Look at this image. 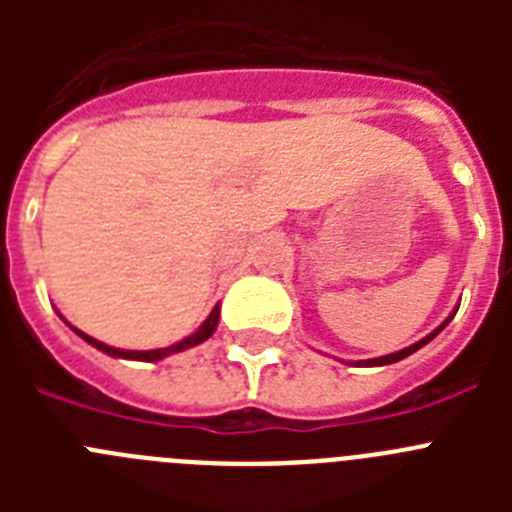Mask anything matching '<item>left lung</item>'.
Wrapping results in <instances>:
<instances>
[{"label":"left lung","instance_id":"obj_1","mask_svg":"<svg viewBox=\"0 0 512 512\" xmlns=\"http://www.w3.org/2000/svg\"><path fill=\"white\" fill-rule=\"evenodd\" d=\"M451 320V318H449ZM449 320H446V323L441 325V328H436L431 333V336H425L423 341H418V343H413V346H408V348H402V351H397V354H387V356H379V359H369V361H364L366 366H384V364H395V361H400V359H405V356H410V354H415V351H418V348H423L425 343L428 341H433V338L438 336V333H441L443 328H446V325H449Z\"/></svg>","mask_w":512,"mask_h":512}]
</instances>
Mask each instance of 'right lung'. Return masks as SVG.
I'll return each mask as SVG.
<instances>
[{
	"label": "right lung",
	"instance_id": "obj_1",
	"mask_svg": "<svg viewBox=\"0 0 512 512\" xmlns=\"http://www.w3.org/2000/svg\"><path fill=\"white\" fill-rule=\"evenodd\" d=\"M217 320H220V305L212 307L210 318H207L205 323L200 325V330H197V333H192V336H189V338H184V341L174 343V346H169V348H156V351H122V348L104 346V343H99L97 338L87 336V333H81V330H76V328H74V330H76V333H79L81 338H84V341L92 343V346H97L99 351H104V354L122 356V359H135V361H158V359H164V356L179 354V351H184V348H192V346H197V343L207 341V338H210L212 333H215Z\"/></svg>",
	"mask_w": 512,
	"mask_h": 512
}]
</instances>
